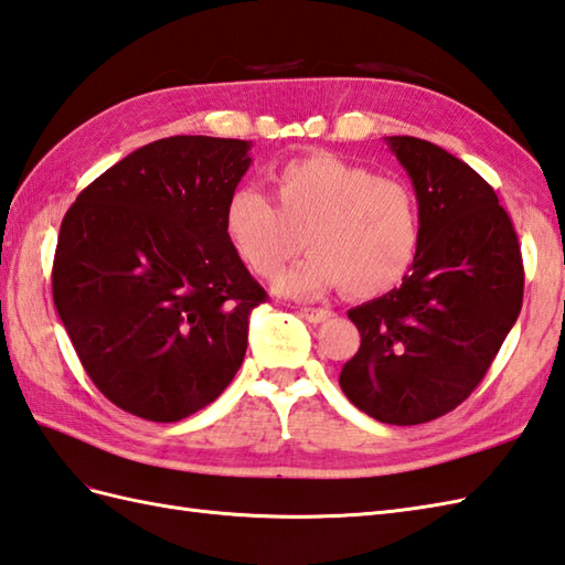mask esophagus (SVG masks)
Returning <instances> with one entry per match:
<instances>
[{
    "instance_id": "esophagus-1",
    "label": "esophagus",
    "mask_w": 565,
    "mask_h": 565,
    "mask_svg": "<svg viewBox=\"0 0 565 565\" xmlns=\"http://www.w3.org/2000/svg\"><path fill=\"white\" fill-rule=\"evenodd\" d=\"M298 315H300V318H303V320L312 322V324H318V322H324V320L334 318V312H332L330 308H300Z\"/></svg>"
}]
</instances>
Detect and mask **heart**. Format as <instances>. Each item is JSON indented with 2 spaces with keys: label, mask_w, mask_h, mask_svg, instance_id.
<instances>
[{
  "label": "heart",
  "mask_w": 565,
  "mask_h": 565,
  "mask_svg": "<svg viewBox=\"0 0 565 565\" xmlns=\"http://www.w3.org/2000/svg\"><path fill=\"white\" fill-rule=\"evenodd\" d=\"M269 190L274 203L255 188H235L223 206V233L259 279H274L300 245L310 247L281 274L279 294L308 300L344 286L353 298H377L409 277L424 228L406 180L312 153L271 170Z\"/></svg>",
  "instance_id": "heart-1"
}]
</instances>
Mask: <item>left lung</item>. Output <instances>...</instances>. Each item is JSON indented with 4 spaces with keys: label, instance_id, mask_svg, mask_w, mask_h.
<instances>
[{
    "label": "left lung",
    "instance_id": "left-lung-1",
    "mask_svg": "<svg viewBox=\"0 0 565 565\" xmlns=\"http://www.w3.org/2000/svg\"><path fill=\"white\" fill-rule=\"evenodd\" d=\"M422 209V250L399 288L349 310L361 347L339 385L392 426L452 412L487 375L522 308L520 243L475 168L416 137H385Z\"/></svg>",
    "mask_w": 565,
    "mask_h": 565
}]
</instances>
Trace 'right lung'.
<instances>
[{"label": "right lung", "mask_w": 565, "mask_h": 565, "mask_svg": "<svg viewBox=\"0 0 565 565\" xmlns=\"http://www.w3.org/2000/svg\"><path fill=\"white\" fill-rule=\"evenodd\" d=\"M253 141L168 137L105 170L60 226L52 298L94 385L147 422H180L238 373L267 300L223 233Z\"/></svg>", "instance_id": "1"}]
</instances>
